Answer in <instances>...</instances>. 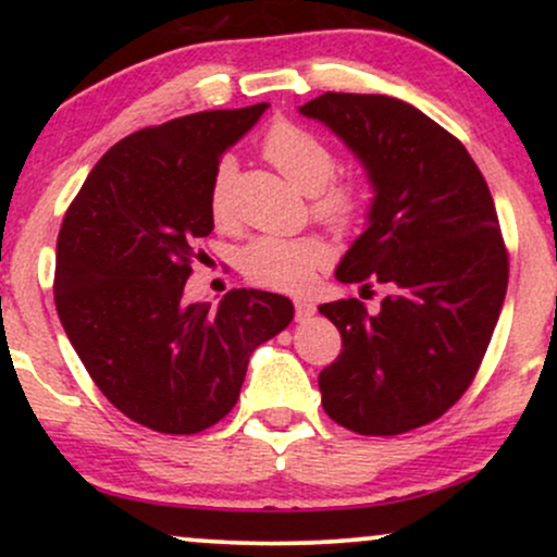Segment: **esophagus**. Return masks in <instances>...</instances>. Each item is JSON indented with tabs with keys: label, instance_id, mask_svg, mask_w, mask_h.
Wrapping results in <instances>:
<instances>
[{
	"label": "esophagus",
	"instance_id": "esophagus-1",
	"mask_svg": "<svg viewBox=\"0 0 557 557\" xmlns=\"http://www.w3.org/2000/svg\"><path fill=\"white\" fill-rule=\"evenodd\" d=\"M317 314V306L311 300H296V319L298 322H306Z\"/></svg>",
	"mask_w": 557,
	"mask_h": 557
}]
</instances>
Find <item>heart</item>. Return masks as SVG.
Wrapping results in <instances>:
<instances>
[{"label": "heart", "mask_w": 557, "mask_h": 557, "mask_svg": "<svg viewBox=\"0 0 557 557\" xmlns=\"http://www.w3.org/2000/svg\"><path fill=\"white\" fill-rule=\"evenodd\" d=\"M264 157L304 194H314V209L322 220L337 227L354 225L367 207V188L361 181H337L335 151L324 138L293 123H277L264 138ZM230 159L216 168L209 190V212L216 222L230 220ZM330 257L327 246L314 235L300 238H257L240 251V272L253 285L270 290H304L314 280V272Z\"/></svg>", "instance_id": "1"}]
</instances>
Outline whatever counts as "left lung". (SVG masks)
I'll return each instance as SVG.
<instances>
[{
  "instance_id": "left-lung-1",
  "label": "left lung",
  "mask_w": 557,
  "mask_h": 557,
  "mask_svg": "<svg viewBox=\"0 0 557 557\" xmlns=\"http://www.w3.org/2000/svg\"><path fill=\"white\" fill-rule=\"evenodd\" d=\"M367 170V230L337 264L341 283L382 285L319 311L343 354L319 374L327 417L359 434H403L440 419L474 380L508 287V253L482 172L445 127L382 94H322L298 107Z\"/></svg>"
}]
</instances>
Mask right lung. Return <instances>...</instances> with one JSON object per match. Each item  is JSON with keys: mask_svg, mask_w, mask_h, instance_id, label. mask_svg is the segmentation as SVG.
Listing matches in <instances>:
<instances>
[{"mask_svg": "<svg viewBox=\"0 0 557 557\" xmlns=\"http://www.w3.org/2000/svg\"><path fill=\"white\" fill-rule=\"evenodd\" d=\"M267 107L133 133L96 162L62 220V327L107 400L154 432L196 434L227 417L251 354L293 319L290 298L251 287L230 290L216 309L183 298L196 240L214 230L220 159Z\"/></svg>", "mask_w": 557, "mask_h": 557, "instance_id": "right-lung-1", "label": "right lung"}]
</instances>
